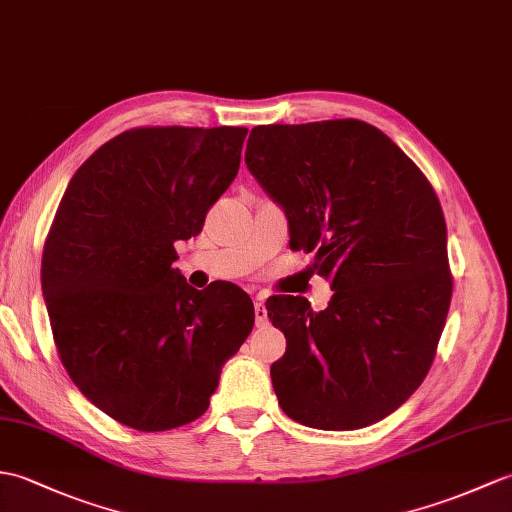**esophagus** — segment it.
I'll return each instance as SVG.
<instances>
[{
	"instance_id": "34e87169",
	"label": "esophagus",
	"mask_w": 512,
	"mask_h": 512,
	"mask_svg": "<svg viewBox=\"0 0 512 512\" xmlns=\"http://www.w3.org/2000/svg\"><path fill=\"white\" fill-rule=\"evenodd\" d=\"M255 325L257 327L268 325V314H266L264 296H261V294H257V299H255Z\"/></svg>"
}]
</instances>
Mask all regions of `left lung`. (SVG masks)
<instances>
[{"mask_svg": "<svg viewBox=\"0 0 512 512\" xmlns=\"http://www.w3.org/2000/svg\"><path fill=\"white\" fill-rule=\"evenodd\" d=\"M246 168L281 205L290 246L314 253L329 305L272 296L283 331L272 388L290 419L360 430L421 386L451 303L447 227L423 172L382 130L360 120L255 126Z\"/></svg>", "mask_w": 512, "mask_h": 512, "instance_id": "1", "label": "left lung"}]
</instances>
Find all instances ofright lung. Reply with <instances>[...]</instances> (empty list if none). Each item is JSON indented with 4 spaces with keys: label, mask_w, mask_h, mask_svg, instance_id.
<instances>
[{
    "label": "right lung",
    "mask_w": 512,
    "mask_h": 512,
    "mask_svg": "<svg viewBox=\"0 0 512 512\" xmlns=\"http://www.w3.org/2000/svg\"><path fill=\"white\" fill-rule=\"evenodd\" d=\"M248 128H133L71 176L47 235L43 299L58 355L95 408L139 432L192 423L255 325L233 283L172 268L240 170Z\"/></svg>",
    "instance_id": "add662e5"
}]
</instances>
